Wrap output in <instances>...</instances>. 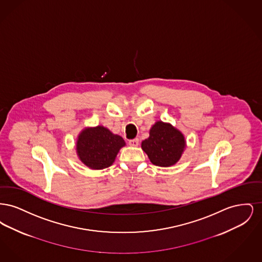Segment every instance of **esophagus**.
<instances>
[{
	"label": "esophagus",
	"mask_w": 262,
	"mask_h": 262,
	"mask_svg": "<svg viewBox=\"0 0 262 262\" xmlns=\"http://www.w3.org/2000/svg\"><path fill=\"white\" fill-rule=\"evenodd\" d=\"M128 144H129L130 146L137 147V146H138V144H139V139H138V138H135V139H130V140L128 141Z\"/></svg>",
	"instance_id": "34e87169"
}]
</instances>
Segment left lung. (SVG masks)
I'll list each match as a JSON object with an SVG mask.
<instances>
[{
  "mask_svg": "<svg viewBox=\"0 0 262 262\" xmlns=\"http://www.w3.org/2000/svg\"><path fill=\"white\" fill-rule=\"evenodd\" d=\"M187 147L185 136L170 123L157 121L151 126L149 137L141 142V148L150 162L159 167H170L178 162Z\"/></svg>",
  "mask_w": 262,
  "mask_h": 262,
  "instance_id": "left-lung-1",
  "label": "left lung"
}]
</instances>
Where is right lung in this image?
I'll use <instances>...</instances> for the list:
<instances>
[{
  "label": "right lung",
  "instance_id": "add662e5",
  "mask_svg": "<svg viewBox=\"0 0 262 262\" xmlns=\"http://www.w3.org/2000/svg\"><path fill=\"white\" fill-rule=\"evenodd\" d=\"M124 138L103 125L83 128L76 139L75 149L79 160L92 170L108 168L115 162Z\"/></svg>",
  "mask_w": 262,
  "mask_h": 262
}]
</instances>
